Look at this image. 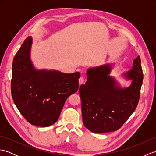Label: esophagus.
<instances>
[{
  "label": "esophagus",
  "mask_w": 156,
  "mask_h": 156,
  "mask_svg": "<svg viewBox=\"0 0 156 156\" xmlns=\"http://www.w3.org/2000/svg\"><path fill=\"white\" fill-rule=\"evenodd\" d=\"M84 82V78L83 77H81L79 78V84H82Z\"/></svg>",
  "instance_id": "1"
}]
</instances>
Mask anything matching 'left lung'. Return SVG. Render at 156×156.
Masks as SVG:
<instances>
[{
    "instance_id": "left-lung-1",
    "label": "left lung",
    "mask_w": 156,
    "mask_h": 156,
    "mask_svg": "<svg viewBox=\"0 0 156 156\" xmlns=\"http://www.w3.org/2000/svg\"><path fill=\"white\" fill-rule=\"evenodd\" d=\"M111 69L109 64L88 69L87 81L79 88L83 123L93 133L118 130L135 111L140 100L144 78L140 55L133 60L131 70L123 74L132 80L127 88L119 87L109 76Z\"/></svg>"
}]
</instances>
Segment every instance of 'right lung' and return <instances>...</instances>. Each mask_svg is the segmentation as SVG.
Listing matches in <instances>:
<instances>
[{"label":"right lung","mask_w":156,"mask_h":156,"mask_svg":"<svg viewBox=\"0 0 156 156\" xmlns=\"http://www.w3.org/2000/svg\"><path fill=\"white\" fill-rule=\"evenodd\" d=\"M31 44L28 37L13 59L11 94L29 123L45 127L58 121L66 99L78 91L80 74L37 70L30 60Z\"/></svg>","instance_id":"1"}]
</instances>
